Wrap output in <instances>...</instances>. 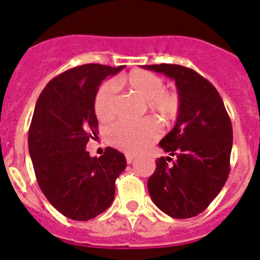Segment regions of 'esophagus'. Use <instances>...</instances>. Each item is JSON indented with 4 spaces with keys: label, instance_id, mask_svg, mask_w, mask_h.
<instances>
[{
    "label": "esophagus",
    "instance_id": "obj_1",
    "mask_svg": "<svg viewBox=\"0 0 260 260\" xmlns=\"http://www.w3.org/2000/svg\"><path fill=\"white\" fill-rule=\"evenodd\" d=\"M125 159H127V163L131 164L135 160V155H131V154H127L125 155Z\"/></svg>",
    "mask_w": 260,
    "mask_h": 260
}]
</instances>
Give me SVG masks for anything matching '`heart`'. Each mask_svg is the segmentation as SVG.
<instances>
[{"instance_id":"obj_1","label":"heart","mask_w":260,"mask_h":260,"mask_svg":"<svg viewBox=\"0 0 260 260\" xmlns=\"http://www.w3.org/2000/svg\"><path fill=\"white\" fill-rule=\"evenodd\" d=\"M133 92L147 101V108L163 122L174 120L179 110L177 94L166 92V83L159 75L146 70H133L123 79ZM116 83L108 81L97 91L94 96V113L100 120H110L115 114ZM159 137L156 123L145 119L142 122L132 123L119 120L106 129V141L111 146L125 152H140Z\"/></svg>"}]
</instances>
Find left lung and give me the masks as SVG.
<instances>
[{
    "instance_id": "8db88e82",
    "label": "left lung",
    "mask_w": 260,
    "mask_h": 260,
    "mask_svg": "<svg viewBox=\"0 0 260 260\" xmlns=\"http://www.w3.org/2000/svg\"><path fill=\"white\" fill-rule=\"evenodd\" d=\"M176 82L179 110L159 142L169 156L156 160L147 181L151 200L169 217H196L217 198L230 174L232 124L222 97L208 79L176 64L144 65ZM171 156L176 160L168 163Z\"/></svg>"
}]
</instances>
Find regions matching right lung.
I'll list each match as a JSON object with an SVG mask.
<instances>
[{"label": "right lung", "mask_w": 260, "mask_h": 260, "mask_svg": "<svg viewBox=\"0 0 260 260\" xmlns=\"http://www.w3.org/2000/svg\"><path fill=\"white\" fill-rule=\"evenodd\" d=\"M124 65L86 64L48 82L38 97L28 133L37 182L62 215L88 220L105 212L115 195V179L127 167L125 156L106 147L89 156L87 142L97 137L94 96L101 82Z\"/></svg>", "instance_id": "right-lung-1"}]
</instances>
